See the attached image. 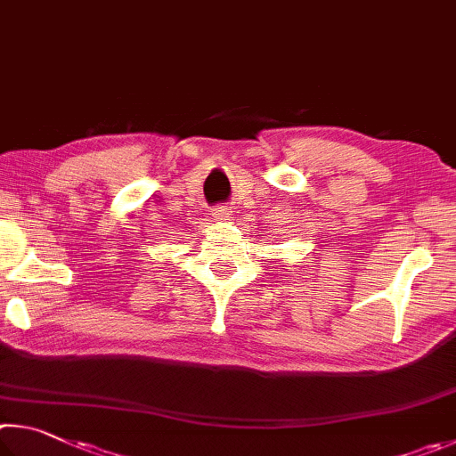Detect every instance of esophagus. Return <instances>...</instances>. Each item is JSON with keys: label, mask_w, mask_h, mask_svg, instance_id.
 <instances>
[{"label": "esophagus", "mask_w": 456, "mask_h": 456, "mask_svg": "<svg viewBox=\"0 0 456 456\" xmlns=\"http://www.w3.org/2000/svg\"><path fill=\"white\" fill-rule=\"evenodd\" d=\"M212 216H214V218L216 220H228L230 218V216H232V210H230V208L228 206H216L214 208V210H212Z\"/></svg>", "instance_id": "esophagus-1"}]
</instances>
